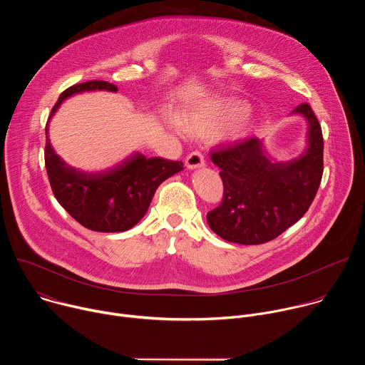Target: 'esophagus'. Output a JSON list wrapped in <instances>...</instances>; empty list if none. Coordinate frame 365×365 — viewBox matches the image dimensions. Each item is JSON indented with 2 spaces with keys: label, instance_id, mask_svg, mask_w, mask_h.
<instances>
[{
  "label": "esophagus",
  "instance_id": "34e87169",
  "mask_svg": "<svg viewBox=\"0 0 365 365\" xmlns=\"http://www.w3.org/2000/svg\"><path fill=\"white\" fill-rule=\"evenodd\" d=\"M203 165H205V158H203L202 151L193 150V151H190V153L187 154V158H186V166H187L189 169H197V168H202Z\"/></svg>",
  "mask_w": 365,
  "mask_h": 365
}]
</instances>
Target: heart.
I'll use <instances>...</instances> for the list:
<instances>
[{"label":"heart","instance_id":"obj_1","mask_svg":"<svg viewBox=\"0 0 365 365\" xmlns=\"http://www.w3.org/2000/svg\"><path fill=\"white\" fill-rule=\"evenodd\" d=\"M250 113V107L241 101H225L214 103L211 107L192 110L180 117V125L190 134L207 135L214 134L228 124L244 120Z\"/></svg>","mask_w":365,"mask_h":365}]
</instances>
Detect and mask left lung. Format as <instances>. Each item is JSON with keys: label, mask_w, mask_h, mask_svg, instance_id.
Listing matches in <instances>:
<instances>
[{"label": "left lung", "mask_w": 365, "mask_h": 365, "mask_svg": "<svg viewBox=\"0 0 365 365\" xmlns=\"http://www.w3.org/2000/svg\"><path fill=\"white\" fill-rule=\"evenodd\" d=\"M293 114L309 123V145L299 158L272 162L257 137L211 151L221 172V203L206 215L211 230L221 238L254 245L277 238L309 210L324 173V137L321 124L306 102Z\"/></svg>", "instance_id": "left-lung-1"}]
</instances>
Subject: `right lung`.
Returning a JSON list of instances; mask_svg holds the SVG:
<instances>
[{"instance_id": "add662e5", "label": "right lung", "mask_w": 365, "mask_h": 365, "mask_svg": "<svg viewBox=\"0 0 365 365\" xmlns=\"http://www.w3.org/2000/svg\"><path fill=\"white\" fill-rule=\"evenodd\" d=\"M95 89L118 91L115 85L106 81L72 85L61 93L50 117L68 96ZM44 165L58 202L81 225L98 232H121L134 227L147 212L159 185L183 169L182 162L162 158L147 159L145 155L135 153L110 170L81 172L68 166L51 148L47 125Z\"/></svg>"}]
</instances>
